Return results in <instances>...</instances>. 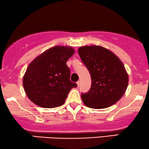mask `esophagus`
Masks as SVG:
<instances>
[{
    "label": "esophagus",
    "instance_id": "1",
    "mask_svg": "<svg viewBox=\"0 0 149 149\" xmlns=\"http://www.w3.org/2000/svg\"><path fill=\"white\" fill-rule=\"evenodd\" d=\"M80 84H81V81H78L77 82V84L78 87L79 86H80Z\"/></svg>",
    "mask_w": 149,
    "mask_h": 149
}]
</instances>
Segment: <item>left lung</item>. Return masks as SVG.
Here are the masks:
<instances>
[{
    "label": "left lung",
    "mask_w": 149,
    "mask_h": 149,
    "mask_svg": "<svg viewBox=\"0 0 149 149\" xmlns=\"http://www.w3.org/2000/svg\"><path fill=\"white\" fill-rule=\"evenodd\" d=\"M78 53L91 77L90 90L86 93H81L85 105L93 109H104L118 102L128 84V75L123 63L102 47H81Z\"/></svg>",
    "instance_id": "left-lung-1"
}]
</instances>
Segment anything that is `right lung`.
<instances>
[{"instance_id":"add662e5","label":"right lung","mask_w":149,"mask_h":149,"mask_svg":"<svg viewBox=\"0 0 149 149\" xmlns=\"http://www.w3.org/2000/svg\"><path fill=\"white\" fill-rule=\"evenodd\" d=\"M70 47L56 46L35 58L27 68L23 85L29 98L44 108L64 104L70 91L77 86L71 81L66 62L74 54Z\"/></svg>"}]
</instances>
